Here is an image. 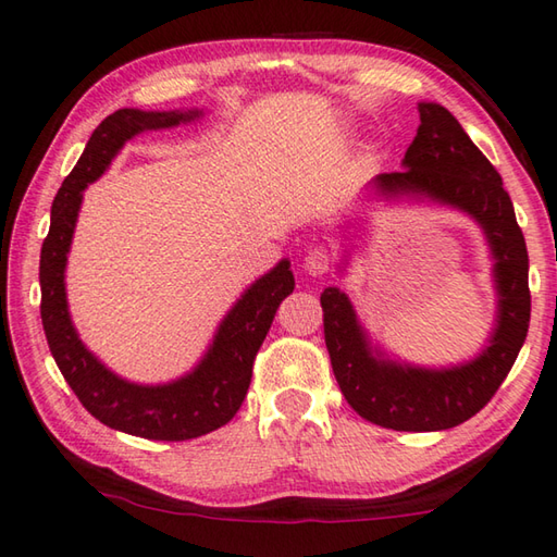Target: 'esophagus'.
Wrapping results in <instances>:
<instances>
[{
    "label": "esophagus",
    "mask_w": 557,
    "mask_h": 557,
    "mask_svg": "<svg viewBox=\"0 0 557 557\" xmlns=\"http://www.w3.org/2000/svg\"><path fill=\"white\" fill-rule=\"evenodd\" d=\"M331 262H333V256L326 246H313L305 258V270L309 275H323V272H329Z\"/></svg>",
    "instance_id": "obj_1"
}]
</instances>
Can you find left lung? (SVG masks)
Wrapping results in <instances>:
<instances>
[{"instance_id":"left-lung-1","label":"left lung","mask_w":557,"mask_h":557,"mask_svg":"<svg viewBox=\"0 0 557 557\" xmlns=\"http://www.w3.org/2000/svg\"><path fill=\"white\" fill-rule=\"evenodd\" d=\"M419 116L404 170L377 175L372 187L382 197H426L478 221L494 258L497 326L462 366H401L370 346L346 292L323 289V336L343 397L362 419L394 431H443L472 419L509 375L531 321L529 252L499 173L446 107L421 102Z\"/></svg>"}]
</instances>
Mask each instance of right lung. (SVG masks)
Returning <instances> with one entry per match:
<instances>
[{
	"instance_id": "add662e5",
	"label": "right lung",
	"mask_w": 557,
	"mask_h": 557,
	"mask_svg": "<svg viewBox=\"0 0 557 557\" xmlns=\"http://www.w3.org/2000/svg\"><path fill=\"white\" fill-rule=\"evenodd\" d=\"M201 116L189 111L119 109L89 136L87 146L58 189L50 231L40 248V319L55 366L83 407L109 429L150 441H189L216 431L236 417L252 377V360L265 341L282 299L295 289L289 260L252 282L231 309L199 366L168 384H136L119 377L79 341L67 311L65 265L87 185L104 175L126 140L140 131L173 128Z\"/></svg>"
}]
</instances>
